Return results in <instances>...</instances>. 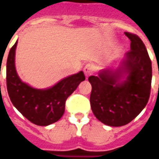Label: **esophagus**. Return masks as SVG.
Instances as JSON below:
<instances>
[{"mask_svg":"<svg viewBox=\"0 0 159 159\" xmlns=\"http://www.w3.org/2000/svg\"><path fill=\"white\" fill-rule=\"evenodd\" d=\"M93 66H92L91 64H88V65H86L85 67H84V69H83L84 74H85V76H86L87 77L91 76V75L93 74Z\"/></svg>","mask_w":159,"mask_h":159,"instance_id":"esophagus-1","label":"esophagus"}]
</instances>
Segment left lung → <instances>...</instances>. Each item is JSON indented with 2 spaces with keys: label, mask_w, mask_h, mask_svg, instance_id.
<instances>
[{
  "label": "left lung",
  "mask_w": 159,
  "mask_h": 159,
  "mask_svg": "<svg viewBox=\"0 0 159 159\" xmlns=\"http://www.w3.org/2000/svg\"><path fill=\"white\" fill-rule=\"evenodd\" d=\"M130 40L126 52L116 70H101L91 76L90 104L94 116L112 127L126 125L147 106L151 93L152 61L140 37L125 32ZM124 78V80H122Z\"/></svg>",
  "instance_id": "left-lung-1"
}]
</instances>
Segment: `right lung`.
<instances>
[{
	"label": "right lung",
	"instance_id": "obj_1",
	"mask_svg": "<svg viewBox=\"0 0 159 159\" xmlns=\"http://www.w3.org/2000/svg\"><path fill=\"white\" fill-rule=\"evenodd\" d=\"M18 41L10 49L7 61V89L12 105L34 124L47 126L61 118L67 98L85 80L83 71L62 79L47 89H36L24 83L15 69Z\"/></svg>",
	"mask_w": 159,
	"mask_h": 159
}]
</instances>
